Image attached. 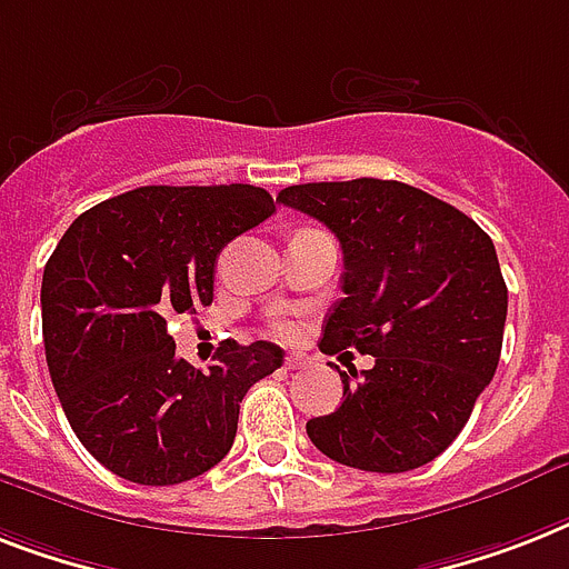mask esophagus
Returning a JSON list of instances; mask_svg holds the SVG:
<instances>
[{
	"instance_id": "1",
	"label": "esophagus",
	"mask_w": 569,
	"mask_h": 569,
	"mask_svg": "<svg viewBox=\"0 0 569 569\" xmlns=\"http://www.w3.org/2000/svg\"><path fill=\"white\" fill-rule=\"evenodd\" d=\"M303 365H307V362H303V359H300V357H286L283 368H286V371H300Z\"/></svg>"
}]
</instances>
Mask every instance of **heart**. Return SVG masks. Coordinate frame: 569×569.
Masks as SVG:
<instances>
[{"label":"heart","mask_w":569,"mask_h":569,"mask_svg":"<svg viewBox=\"0 0 569 569\" xmlns=\"http://www.w3.org/2000/svg\"><path fill=\"white\" fill-rule=\"evenodd\" d=\"M274 330H277V336H283V339H292V336H295V327L286 325V321H283V325H277Z\"/></svg>","instance_id":"heart-1"}]
</instances>
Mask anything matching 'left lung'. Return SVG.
Instances as JSON below:
<instances>
[{
  "instance_id": "left-lung-1",
  "label": "left lung",
  "mask_w": 569,
  "mask_h": 569,
  "mask_svg": "<svg viewBox=\"0 0 569 569\" xmlns=\"http://www.w3.org/2000/svg\"><path fill=\"white\" fill-rule=\"evenodd\" d=\"M277 201L336 233L345 298L321 350L371 353L341 373V406L307 423L348 468L406 473L447 450L493 380L509 289L491 237L465 212L400 180L286 187Z\"/></svg>"
}]
</instances>
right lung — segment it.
<instances>
[{"instance_id":"add662e5","label":"right lung","mask_w":569,"mask_h":569,"mask_svg":"<svg viewBox=\"0 0 569 569\" xmlns=\"http://www.w3.org/2000/svg\"><path fill=\"white\" fill-rule=\"evenodd\" d=\"M274 212L251 183L140 187L81 212L43 269V345L69 427L137 485H178L233 447L239 403L283 365L271 341L174 357L169 316L212 303L221 248Z\"/></svg>"}]
</instances>
